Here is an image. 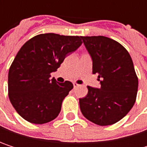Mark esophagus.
I'll return each mask as SVG.
<instances>
[{"mask_svg":"<svg viewBox=\"0 0 147 147\" xmlns=\"http://www.w3.org/2000/svg\"><path fill=\"white\" fill-rule=\"evenodd\" d=\"M73 87L74 88H76L77 87H79V84H77L76 82H73Z\"/></svg>","mask_w":147,"mask_h":147,"instance_id":"1","label":"esophagus"}]
</instances>
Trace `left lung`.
Wrapping results in <instances>:
<instances>
[{
    "label": "left lung",
    "instance_id": "obj_1",
    "mask_svg": "<svg viewBox=\"0 0 147 147\" xmlns=\"http://www.w3.org/2000/svg\"><path fill=\"white\" fill-rule=\"evenodd\" d=\"M93 60V73L101 87L88 86V94L79 99L82 115L100 125H112L131 110L137 96L138 77L132 59L117 41L103 36H82Z\"/></svg>",
    "mask_w": 147,
    "mask_h": 147
}]
</instances>
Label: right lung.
I'll return each instance as SVG.
<instances>
[{"instance_id": "1", "label": "right lung", "mask_w": 147, "mask_h": 147, "mask_svg": "<svg viewBox=\"0 0 147 147\" xmlns=\"http://www.w3.org/2000/svg\"><path fill=\"white\" fill-rule=\"evenodd\" d=\"M82 43V36L54 33L37 35L18 52L8 72V96L26 121L43 124L55 119L73 84L51 79L65 58Z\"/></svg>"}]
</instances>
